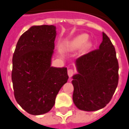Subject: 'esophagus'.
<instances>
[{"label":"esophagus","mask_w":129,"mask_h":129,"mask_svg":"<svg viewBox=\"0 0 129 129\" xmlns=\"http://www.w3.org/2000/svg\"><path fill=\"white\" fill-rule=\"evenodd\" d=\"M68 74L69 77H71L74 74V70L72 69H69L68 70Z\"/></svg>","instance_id":"34e87169"}]
</instances>
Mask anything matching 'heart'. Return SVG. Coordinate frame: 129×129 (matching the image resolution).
<instances>
[{
  "mask_svg": "<svg viewBox=\"0 0 129 129\" xmlns=\"http://www.w3.org/2000/svg\"><path fill=\"white\" fill-rule=\"evenodd\" d=\"M87 38H88L87 35L85 34H81V35H78L68 43L66 45V47L69 50H77L80 48H81L83 46L87 45V44L85 45L84 44L87 42Z\"/></svg>",
  "mask_w": 129,
  "mask_h": 129,
  "instance_id": "b5f03b06",
  "label": "heart"
}]
</instances>
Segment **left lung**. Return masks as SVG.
Instances as JSON below:
<instances>
[{
    "label": "left lung",
    "instance_id": "8db88e82",
    "mask_svg": "<svg viewBox=\"0 0 129 129\" xmlns=\"http://www.w3.org/2000/svg\"><path fill=\"white\" fill-rule=\"evenodd\" d=\"M72 99L80 110L94 111L109 103L118 83V62L115 48L105 33L99 48L75 61Z\"/></svg>",
    "mask_w": 129,
    "mask_h": 129
}]
</instances>
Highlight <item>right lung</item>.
I'll return each instance as SVG.
<instances>
[{
    "mask_svg": "<svg viewBox=\"0 0 129 129\" xmlns=\"http://www.w3.org/2000/svg\"><path fill=\"white\" fill-rule=\"evenodd\" d=\"M56 35L55 26H32L16 44L11 73L14 96L31 115L48 112L68 79L67 68L51 66Z\"/></svg>",
    "mask_w": 129,
    "mask_h": 129,
    "instance_id": "obj_1",
    "label": "right lung"
}]
</instances>
